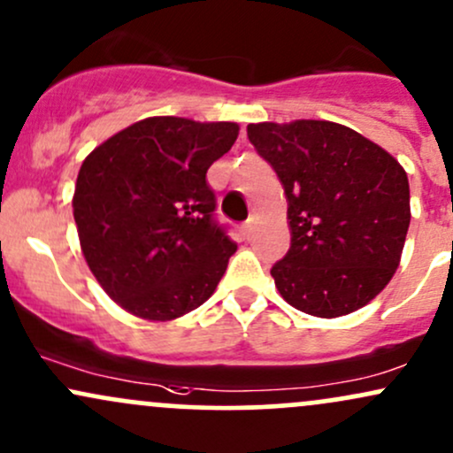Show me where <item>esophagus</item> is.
<instances>
[{"label":"esophagus","instance_id":"esophagus-1","mask_svg":"<svg viewBox=\"0 0 453 453\" xmlns=\"http://www.w3.org/2000/svg\"><path fill=\"white\" fill-rule=\"evenodd\" d=\"M242 234H245V238H250L253 234V219H247V221L242 223Z\"/></svg>","mask_w":453,"mask_h":453}]
</instances>
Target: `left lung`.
<instances>
[{
	"mask_svg": "<svg viewBox=\"0 0 453 453\" xmlns=\"http://www.w3.org/2000/svg\"><path fill=\"white\" fill-rule=\"evenodd\" d=\"M247 137L288 200L290 250L271 268L280 295L318 318L361 310L400 265L411 223L404 167L337 122H260Z\"/></svg>",
	"mask_w": 453,
	"mask_h": 453,
	"instance_id": "8db88e82",
	"label": "left lung"
}]
</instances>
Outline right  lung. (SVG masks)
Returning a JSON list of instances; mask_svg holds the SVG:
<instances>
[{
  "label": "right lung",
  "mask_w": 453,
  "mask_h": 453,
  "mask_svg": "<svg viewBox=\"0 0 453 453\" xmlns=\"http://www.w3.org/2000/svg\"><path fill=\"white\" fill-rule=\"evenodd\" d=\"M236 137L234 122L157 116L86 157L73 197L79 242L122 310L165 322L215 292L236 242L217 223L206 172Z\"/></svg>",
  "instance_id": "1"
}]
</instances>
